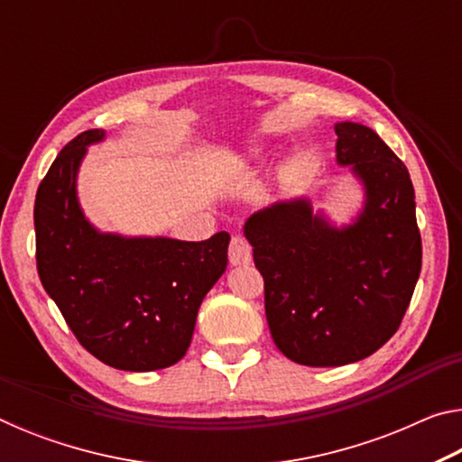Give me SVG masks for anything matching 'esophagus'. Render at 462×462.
<instances>
[{
  "label": "esophagus",
  "mask_w": 462,
  "mask_h": 462,
  "mask_svg": "<svg viewBox=\"0 0 462 462\" xmlns=\"http://www.w3.org/2000/svg\"><path fill=\"white\" fill-rule=\"evenodd\" d=\"M228 259L232 267H246L250 264V259H253V253H250V245L240 236H234L230 240V250H228Z\"/></svg>",
  "instance_id": "1"
}]
</instances>
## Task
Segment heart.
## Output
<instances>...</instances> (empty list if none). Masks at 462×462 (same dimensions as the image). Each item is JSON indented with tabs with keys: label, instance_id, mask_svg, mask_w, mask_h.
I'll use <instances>...</instances> for the list:
<instances>
[{
	"label": "heart",
	"instance_id": "heart-1",
	"mask_svg": "<svg viewBox=\"0 0 462 462\" xmlns=\"http://www.w3.org/2000/svg\"><path fill=\"white\" fill-rule=\"evenodd\" d=\"M264 161V151L261 146H242L236 152L226 154L217 162V173L224 179H232L240 173L254 169Z\"/></svg>",
	"mask_w": 462,
	"mask_h": 462
}]
</instances>
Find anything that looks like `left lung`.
<instances>
[{
  "label": "left lung",
  "mask_w": 462,
  "mask_h": 462,
  "mask_svg": "<svg viewBox=\"0 0 462 462\" xmlns=\"http://www.w3.org/2000/svg\"><path fill=\"white\" fill-rule=\"evenodd\" d=\"M334 134L336 162L363 193L348 222L297 195L245 224L273 340L306 366H342L379 350L400 328L421 269L408 169L369 126L336 122ZM324 198L316 191V201Z\"/></svg>",
  "instance_id": "obj_1"
}]
</instances>
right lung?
<instances>
[{
	"instance_id": "1",
	"label": "right lung",
	"mask_w": 462,
	"mask_h": 462,
	"mask_svg": "<svg viewBox=\"0 0 462 462\" xmlns=\"http://www.w3.org/2000/svg\"><path fill=\"white\" fill-rule=\"evenodd\" d=\"M106 130L73 138L36 193V264L44 291L85 348L114 369L181 361L203 297L224 275L230 236L201 242L104 232L85 216L77 179Z\"/></svg>"
}]
</instances>
